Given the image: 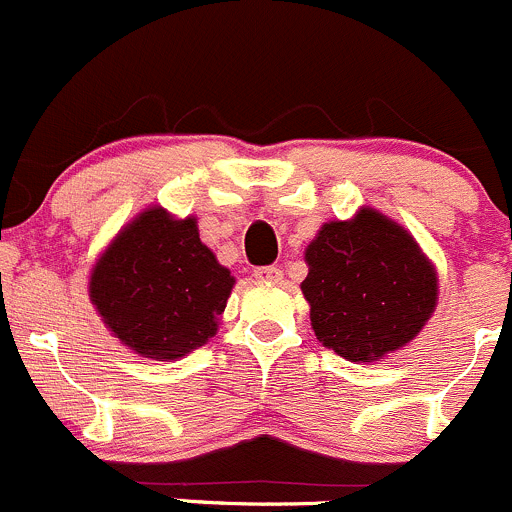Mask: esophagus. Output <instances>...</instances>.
Masks as SVG:
<instances>
[{
    "mask_svg": "<svg viewBox=\"0 0 512 512\" xmlns=\"http://www.w3.org/2000/svg\"><path fill=\"white\" fill-rule=\"evenodd\" d=\"M255 277L260 282H280L282 280V270L280 267H257L255 270Z\"/></svg>",
    "mask_w": 512,
    "mask_h": 512,
    "instance_id": "1",
    "label": "esophagus"
}]
</instances>
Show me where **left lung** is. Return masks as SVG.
<instances>
[{"label": "left lung", "mask_w": 512, "mask_h": 512, "mask_svg": "<svg viewBox=\"0 0 512 512\" xmlns=\"http://www.w3.org/2000/svg\"><path fill=\"white\" fill-rule=\"evenodd\" d=\"M302 287L322 347L356 364L418 337L438 304V272L416 237L374 208L329 220L304 250Z\"/></svg>", "instance_id": "obj_1"}]
</instances>
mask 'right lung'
I'll list each match as a JSON object with an SVG mask.
<instances>
[{
  "label": "right lung",
  "mask_w": 512,
  "mask_h": 512,
  "mask_svg": "<svg viewBox=\"0 0 512 512\" xmlns=\"http://www.w3.org/2000/svg\"><path fill=\"white\" fill-rule=\"evenodd\" d=\"M235 287L198 232V218L148 205L116 232L89 272V299L133 354L183 359L218 334Z\"/></svg>",
  "instance_id": "1"
}]
</instances>
